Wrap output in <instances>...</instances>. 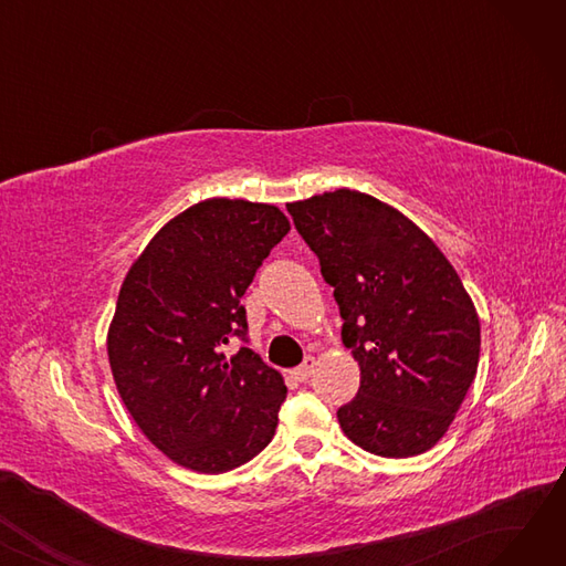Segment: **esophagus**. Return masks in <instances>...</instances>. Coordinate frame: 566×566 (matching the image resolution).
<instances>
[{"mask_svg":"<svg viewBox=\"0 0 566 566\" xmlns=\"http://www.w3.org/2000/svg\"><path fill=\"white\" fill-rule=\"evenodd\" d=\"M314 358H305V363L301 365V367H295L293 371H291V376L298 380V382H305L310 376H312V371H314Z\"/></svg>","mask_w":566,"mask_h":566,"instance_id":"esophagus-1","label":"esophagus"}]
</instances>
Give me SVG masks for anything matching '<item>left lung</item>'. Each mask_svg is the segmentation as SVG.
<instances>
[{
    "label": "left lung",
    "mask_w": 566,
    "mask_h": 566,
    "mask_svg": "<svg viewBox=\"0 0 566 566\" xmlns=\"http://www.w3.org/2000/svg\"><path fill=\"white\" fill-rule=\"evenodd\" d=\"M335 286L360 388L337 410L363 450L406 459L452 424L480 363V318L452 263L397 208L355 190L286 203Z\"/></svg>",
    "instance_id": "left-lung-1"
}]
</instances>
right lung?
<instances>
[{
  "instance_id": "right-lung-1",
  "label": "right lung",
  "mask_w": 566,
  "mask_h": 566,
  "mask_svg": "<svg viewBox=\"0 0 566 566\" xmlns=\"http://www.w3.org/2000/svg\"><path fill=\"white\" fill-rule=\"evenodd\" d=\"M289 229L275 206L206 199L167 222L124 280L107 335L116 390L178 465L227 472L275 436L286 385L248 348L241 298ZM233 338L242 348L229 356Z\"/></svg>"
}]
</instances>
